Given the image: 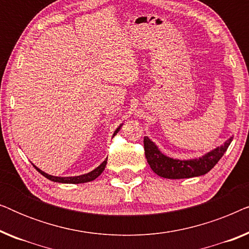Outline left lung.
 I'll return each mask as SVG.
<instances>
[{"label":"left lung","mask_w":249,"mask_h":249,"mask_svg":"<svg viewBox=\"0 0 249 249\" xmlns=\"http://www.w3.org/2000/svg\"><path fill=\"white\" fill-rule=\"evenodd\" d=\"M233 137H230L220 147L206 153L198 159L175 160L162 154L154 142L148 137H144L145 156L149 166L156 175L168 179H185L203 176L214 168L229 147Z\"/></svg>","instance_id":"1"}]
</instances>
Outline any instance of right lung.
<instances>
[{"label": "right lung", "instance_id": "1", "mask_svg": "<svg viewBox=\"0 0 249 249\" xmlns=\"http://www.w3.org/2000/svg\"><path fill=\"white\" fill-rule=\"evenodd\" d=\"M120 124L119 127L117 128V130L114 131L113 136H115L118 134V131L120 130L121 128ZM107 159L105 160V161L102 163L101 165H98L96 169L93 170V171L88 172L86 173V175H81V176H77V177H55V176H51V175H47V173H45L44 171H42V170L37 168V166H35V169L38 171L40 175H43L45 178H47L49 180H51V181H54V182H61V183H84V182H88V181H93V180H95L97 178L98 176L101 175L102 172L104 171L105 169V165H107Z\"/></svg>", "mask_w": 249, "mask_h": 249}]
</instances>
